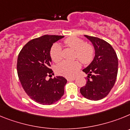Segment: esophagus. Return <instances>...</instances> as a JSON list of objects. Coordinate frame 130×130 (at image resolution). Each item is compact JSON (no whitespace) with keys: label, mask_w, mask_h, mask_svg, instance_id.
I'll use <instances>...</instances> for the list:
<instances>
[{"label":"esophagus","mask_w":130,"mask_h":130,"mask_svg":"<svg viewBox=\"0 0 130 130\" xmlns=\"http://www.w3.org/2000/svg\"><path fill=\"white\" fill-rule=\"evenodd\" d=\"M75 78L74 77H69V78H67V80L68 81H71V80H74Z\"/></svg>","instance_id":"1"}]
</instances>
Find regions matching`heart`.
I'll use <instances>...</instances> for the list:
<instances>
[{
    "instance_id": "heart-1",
    "label": "heart",
    "mask_w": 130,
    "mask_h": 130,
    "mask_svg": "<svg viewBox=\"0 0 130 130\" xmlns=\"http://www.w3.org/2000/svg\"><path fill=\"white\" fill-rule=\"evenodd\" d=\"M64 44L67 47L75 51L74 57L83 64H89L94 58L95 50L94 46L78 37H71L65 39ZM50 57L54 62H59L62 59V48L58 44H54L50 50ZM80 64L78 61H63L56 67V71L59 74L65 76H74Z\"/></svg>"
}]
</instances>
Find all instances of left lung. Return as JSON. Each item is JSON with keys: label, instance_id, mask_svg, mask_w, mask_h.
Returning <instances> with one entry per match:
<instances>
[{"label": "left lung", "instance_id": "obj_1", "mask_svg": "<svg viewBox=\"0 0 130 130\" xmlns=\"http://www.w3.org/2000/svg\"><path fill=\"white\" fill-rule=\"evenodd\" d=\"M93 44L95 56L83 71L88 74L87 82L80 90L87 99L98 101L105 98L114 86L118 73V57L112 46L105 40L85 35Z\"/></svg>", "mask_w": 130, "mask_h": 130}]
</instances>
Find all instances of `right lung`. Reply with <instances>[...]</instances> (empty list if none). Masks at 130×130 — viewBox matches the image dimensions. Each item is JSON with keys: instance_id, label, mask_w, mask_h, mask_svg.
Instances as JSON below:
<instances>
[{"instance_id": "add662e5", "label": "right lung", "mask_w": 130, "mask_h": 130, "mask_svg": "<svg viewBox=\"0 0 130 130\" xmlns=\"http://www.w3.org/2000/svg\"><path fill=\"white\" fill-rule=\"evenodd\" d=\"M63 36L46 35L26 44L18 55L17 71L21 84L29 98L42 105H52L64 93L67 80L63 76L51 78L53 71L50 52L52 46Z\"/></svg>"}]
</instances>
